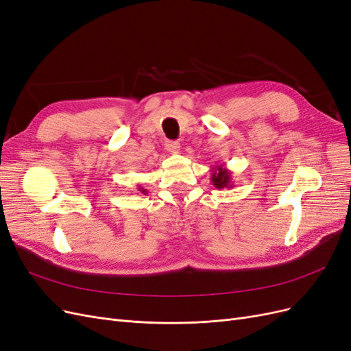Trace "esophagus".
<instances>
[{"mask_svg":"<svg viewBox=\"0 0 351 351\" xmlns=\"http://www.w3.org/2000/svg\"><path fill=\"white\" fill-rule=\"evenodd\" d=\"M180 143L178 142H174V141H167L165 142V149L169 152V154H178L180 152Z\"/></svg>","mask_w":351,"mask_h":351,"instance_id":"1","label":"esophagus"}]
</instances>
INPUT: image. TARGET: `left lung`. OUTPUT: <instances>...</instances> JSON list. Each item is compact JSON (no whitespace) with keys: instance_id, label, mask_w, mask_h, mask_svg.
I'll return each instance as SVG.
<instances>
[{"instance_id":"left-lung-1","label":"left lung","mask_w":351,"mask_h":351,"mask_svg":"<svg viewBox=\"0 0 351 351\" xmlns=\"http://www.w3.org/2000/svg\"><path fill=\"white\" fill-rule=\"evenodd\" d=\"M210 182L217 189H231L232 182L230 169L224 164L210 167Z\"/></svg>"}]
</instances>
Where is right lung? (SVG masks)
<instances>
[{"instance_id":"add662e5","label":"right lung","mask_w":351,"mask_h":351,"mask_svg":"<svg viewBox=\"0 0 351 351\" xmlns=\"http://www.w3.org/2000/svg\"><path fill=\"white\" fill-rule=\"evenodd\" d=\"M137 190H139V192L141 193H143V195H146V189H143L141 184L139 186H137Z\"/></svg>"}]
</instances>
